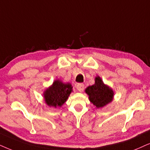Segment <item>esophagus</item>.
I'll use <instances>...</instances> for the list:
<instances>
[{
  "mask_svg": "<svg viewBox=\"0 0 150 150\" xmlns=\"http://www.w3.org/2000/svg\"><path fill=\"white\" fill-rule=\"evenodd\" d=\"M84 85L83 84H81V83L77 85V89L79 91V92L83 91H84Z\"/></svg>",
  "mask_w": 150,
  "mask_h": 150,
  "instance_id": "esophagus-1",
  "label": "esophagus"
}]
</instances>
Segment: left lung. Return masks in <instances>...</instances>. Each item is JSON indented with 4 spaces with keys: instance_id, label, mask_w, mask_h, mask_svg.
<instances>
[{
    "instance_id": "left-lung-1",
    "label": "left lung",
    "mask_w": 150,
    "mask_h": 150,
    "mask_svg": "<svg viewBox=\"0 0 150 150\" xmlns=\"http://www.w3.org/2000/svg\"><path fill=\"white\" fill-rule=\"evenodd\" d=\"M88 99L97 109L105 107L113 101L114 92L109 86L103 82L99 76L95 78V84L85 89Z\"/></svg>"
}]
</instances>
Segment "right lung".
I'll use <instances>...</instances> for the list:
<instances>
[{"instance_id": "add662e5", "label": "right lung", "mask_w": 150, "mask_h": 150, "mask_svg": "<svg viewBox=\"0 0 150 150\" xmlns=\"http://www.w3.org/2000/svg\"><path fill=\"white\" fill-rule=\"evenodd\" d=\"M73 92L71 84L64 83L60 79H56L52 84L43 92V98L47 105L50 107H61Z\"/></svg>"}]
</instances>
